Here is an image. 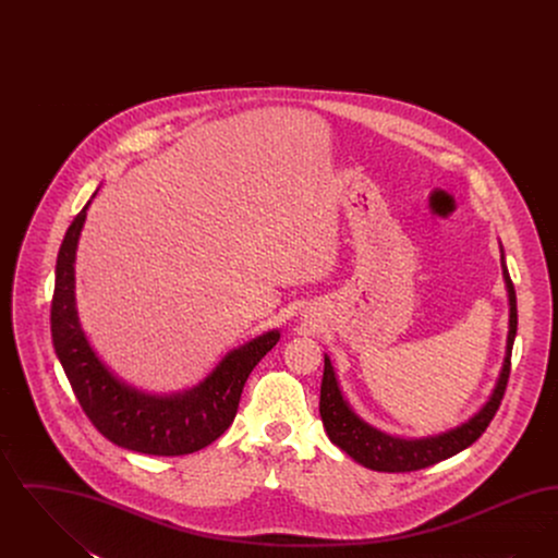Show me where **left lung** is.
<instances>
[{
	"mask_svg": "<svg viewBox=\"0 0 558 558\" xmlns=\"http://www.w3.org/2000/svg\"><path fill=\"white\" fill-rule=\"evenodd\" d=\"M500 266L505 278L506 294H508V335H506L505 362L500 374L496 378V385L489 393L487 401L478 408L477 412L453 428H448L437 435L426 437H399L385 433L371 423H366L362 416L353 412L349 405L335 366L330 357L324 353V376L319 387V416L324 428L328 433V439L351 456L357 464L378 471V473H410L426 469L430 464H437L458 451L466 450L473 446L483 430L492 423V418L498 412V405L505 396L506 380L510 374V353L517 337V294L506 267L505 248L500 242Z\"/></svg>",
	"mask_w": 558,
	"mask_h": 558,
	"instance_id": "1",
	"label": "left lung"
}]
</instances>
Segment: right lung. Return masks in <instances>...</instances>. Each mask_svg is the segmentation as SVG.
<instances>
[{
	"label": "right lung",
	"mask_w": 558,
	"mask_h": 558,
	"mask_svg": "<svg viewBox=\"0 0 558 558\" xmlns=\"http://www.w3.org/2000/svg\"><path fill=\"white\" fill-rule=\"evenodd\" d=\"M66 230L56 262L52 343L56 357L94 426L125 450L150 456H184L203 450L232 425L251 371L280 341V330L230 349L203 380L175 393H148L108 368L89 343L77 312L75 259L87 209Z\"/></svg>",
	"instance_id": "add662e5"
}]
</instances>
